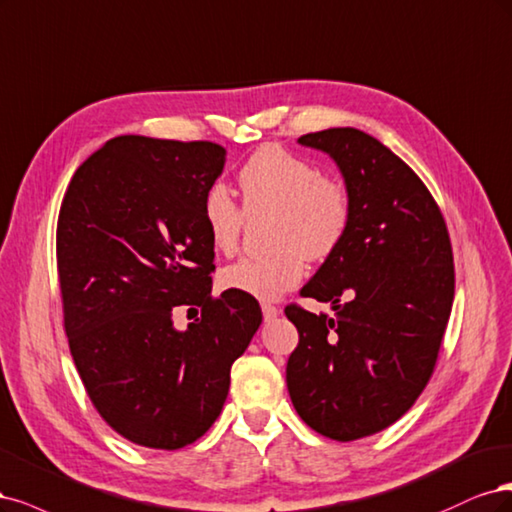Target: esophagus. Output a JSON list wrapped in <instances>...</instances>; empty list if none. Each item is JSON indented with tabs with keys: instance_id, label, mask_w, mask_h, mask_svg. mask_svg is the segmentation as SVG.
I'll list each match as a JSON object with an SVG mask.
<instances>
[{
	"instance_id": "esophagus-1",
	"label": "esophagus",
	"mask_w": 512,
	"mask_h": 512,
	"mask_svg": "<svg viewBox=\"0 0 512 512\" xmlns=\"http://www.w3.org/2000/svg\"><path fill=\"white\" fill-rule=\"evenodd\" d=\"M261 312H263V319H266V321H274V319L280 315V308L274 306V304L263 302V304H261Z\"/></svg>"
}]
</instances>
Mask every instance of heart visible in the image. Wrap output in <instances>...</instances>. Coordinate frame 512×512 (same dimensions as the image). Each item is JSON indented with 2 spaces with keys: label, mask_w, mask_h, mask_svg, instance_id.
Segmentation results:
<instances>
[{
  "label": "heart",
  "mask_w": 512,
  "mask_h": 512,
  "mask_svg": "<svg viewBox=\"0 0 512 512\" xmlns=\"http://www.w3.org/2000/svg\"><path fill=\"white\" fill-rule=\"evenodd\" d=\"M249 214L274 212V244L268 257H244L221 272V285L257 300H276L300 283L308 259L338 251L353 219L351 193L338 178L321 176L310 161L280 146H263L238 174ZM244 210L223 185L208 189L202 219L210 244L223 255L238 249Z\"/></svg>",
  "instance_id": "heart-1"
}]
</instances>
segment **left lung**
Instances as JSON below:
<instances>
[{
    "instance_id": "obj_1",
    "label": "left lung",
    "mask_w": 512,
    "mask_h": 512,
    "mask_svg": "<svg viewBox=\"0 0 512 512\" xmlns=\"http://www.w3.org/2000/svg\"><path fill=\"white\" fill-rule=\"evenodd\" d=\"M298 142L336 161L353 219L302 289L336 315L285 308L300 334L287 389L306 425L349 442L398 421L430 381L453 306V251L432 193L385 144L353 127Z\"/></svg>"
}]
</instances>
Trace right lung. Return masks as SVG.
I'll use <instances>...</instances> for the list:
<instances>
[{"label":"right lung","instance_id":"obj_1","mask_svg":"<svg viewBox=\"0 0 512 512\" xmlns=\"http://www.w3.org/2000/svg\"><path fill=\"white\" fill-rule=\"evenodd\" d=\"M225 166L214 142L108 140L76 170L57 223L65 334L104 421L148 449H183L217 421L229 370L261 325L255 298H212L202 206ZM203 308L187 330L173 312Z\"/></svg>","mask_w":512,"mask_h":512}]
</instances>
